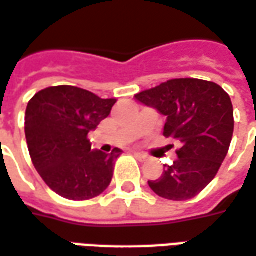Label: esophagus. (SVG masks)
I'll list each match as a JSON object with an SVG mask.
<instances>
[{
	"label": "esophagus",
	"mask_w": 256,
	"mask_h": 256,
	"mask_svg": "<svg viewBox=\"0 0 256 256\" xmlns=\"http://www.w3.org/2000/svg\"><path fill=\"white\" fill-rule=\"evenodd\" d=\"M133 154H134V156H137L138 159L148 158V156H146V154H144V152H136V151H134Z\"/></svg>",
	"instance_id": "esophagus-1"
}]
</instances>
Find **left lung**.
I'll list each match as a JSON object with an SVG mask.
<instances>
[{"instance_id": "8db88e82", "label": "left lung", "mask_w": 256, "mask_h": 256, "mask_svg": "<svg viewBox=\"0 0 256 256\" xmlns=\"http://www.w3.org/2000/svg\"><path fill=\"white\" fill-rule=\"evenodd\" d=\"M134 98L165 116L164 136L180 142L178 159L148 186L172 201L196 196L214 180L228 155L234 130L228 94L212 82L174 78Z\"/></svg>"}]
</instances>
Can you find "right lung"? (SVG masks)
<instances>
[{
    "instance_id": "obj_1",
    "label": "right lung",
    "mask_w": 256,
    "mask_h": 256,
    "mask_svg": "<svg viewBox=\"0 0 256 256\" xmlns=\"http://www.w3.org/2000/svg\"><path fill=\"white\" fill-rule=\"evenodd\" d=\"M115 102L73 86L48 87L28 101V152L42 180L58 196L83 201L108 188L122 150H91L87 136L108 118Z\"/></svg>"
}]
</instances>
